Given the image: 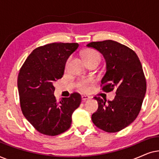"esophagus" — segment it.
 I'll return each instance as SVG.
<instances>
[{"label": "esophagus", "mask_w": 159, "mask_h": 159, "mask_svg": "<svg viewBox=\"0 0 159 159\" xmlns=\"http://www.w3.org/2000/svg\"><path fill=\"white\" fill-rule=\"evenodd\" d=\"M90 98V97L88 96V95H82V100L83 101H87V100H88Z\"/></svg>", "instance_id": "34e87169"}]
</instances>
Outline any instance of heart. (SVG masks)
Returning a JSON list of instances; mask_svg holds the SVG:
<instances>
[{
  "instance_id": "heart-1",
  "label": "heart",
  "mask_w": 159,
  "mask_h": 159,
  "mask_svg": "<svg viewBox=\"0 0 159 159\" xmlns=\"http://www.w3.org/2000/svg\"><path fill=\"white\" fill-rule=\"evenodd\" d=\"M83 56L86 63L91 61H98L99 62L101 61V56H100L99 53L94 49L86 50L84 52ZM69 60H70V58H69L67 61L66 66L69 64ZM93 83H94V80L93 79H90V78L89 79H82L77 82V86L80 91L83 93H88L90 90V86Z\"/></svg>"
}]
</instances>
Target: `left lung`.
<instances>
[{"mask_svg": "<svg viewBox=\"0 0 159 159\" xmlns=\"http://www.w3.org/2000/svg\"><path fill=\"white\" fill-rule=\"evenodd\" d=\"M103 54L106 71L101 80L104 92L116 90L112 101L94 97L98 108L92 115L94 125L103 131L116 132L137 118L146 92V80L135 52L114 40L91 42L87 45Z\"/></svg>", "mask_w": 159, "mask_h": 159, "instance_id": "obj_1", "label": "left lung"}]
</instances>
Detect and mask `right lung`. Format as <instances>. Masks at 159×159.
Instances as JSON below:
<instances>
[{"mask_svg":"<svg viewBox=\"0 0 159 159\" xmlns=\"http://www.w3.org/2000/svg\"><path fill=\"white\" fill-rule=\"evenodd\" d=\"M79 47L77 43H53L37 48L21 67L17 80L22 114L37 131L56 136L66 132L71 115L79 107L81 95L56 101L53 82L64 75L68 58Z\"/></svg>","mask_w":159,"mask_h":159,"instance_id":"1","label":"right lung"}]
</instances>
